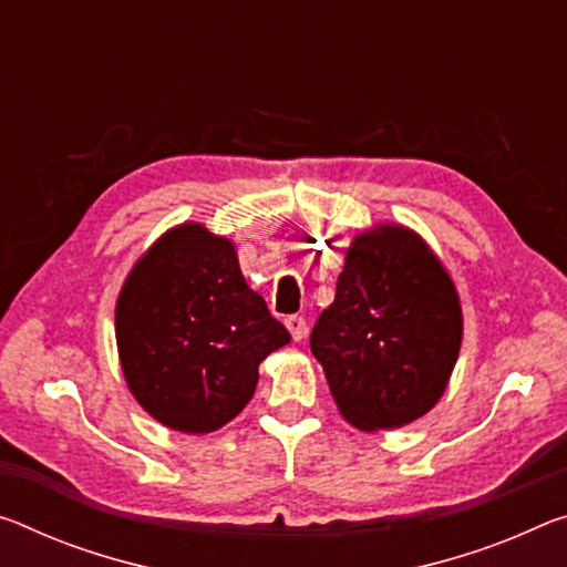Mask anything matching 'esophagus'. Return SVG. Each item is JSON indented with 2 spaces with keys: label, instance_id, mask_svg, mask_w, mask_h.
Here are the masks:
<instances>
[{
  "label": "esophagus",
  "instance_id": "esophagus-1",
  "mask_svg": "<svg viewBox=\"0 0 567 567\" xmlns=\"http://www.w3.org/2000/svg\"><path fill=\"white\" fill-rule=\"evenodd\" d=\"M285 326H287V330H290V336H292L295 343H298V340H302L305 336H308V322H305L302 316H290V318L285 320Z\"/></svg>",
  "mask_w": 567,
  "mask_h": 567
}]
</instances>
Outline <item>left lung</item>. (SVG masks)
Segmentation results:
<instances>
[{"label":"left lung","instance_id":"left-lung-1","mask_svg":"<svg viewBox=\"0 0 567 567\" xmlns=\"http://www.w3.org/2000/svg\"><path fill=\"white\" fill-rule=\"evenodd\" d=\"M462 302L442 259L403 224L355 235L336 300L310 336L336 406L361 431L401 429L444 396L462 348Z\"/></svg>","mask_w":567,"mask_h":567}]
</instances>
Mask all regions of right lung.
<instances>
[{
    "instance_id": "right-lung-1",
    "label": "right lung",
    "mask_w": 567,
    "mask_h": 567,
    "mask_svg": "<svg viewBox=\"0 0 567 567\" xmlns=\"http://www.w3.org/2000/svg\"><path fill=\"white\" fill-rule=\"evenodd\" d=\"M115 343L148 416L209 434L247 406L259 363L290 343V332L247 285L235 241L184 221L131 267L115 302Z\"/></svg>"
}]
</instances>
